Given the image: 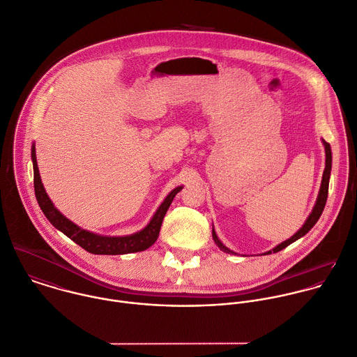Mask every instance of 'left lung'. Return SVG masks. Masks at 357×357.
<instances>
[{
  "mask_svg": "<svg viewBox=\"0 0 357 357\" xmlns=\"http://www.w3.org/2000/svg\"><path fill=\"white\" fill-rule=\"evenodd\" d=\"M323 144H324V149H326V168H324V174H323V179H321V186H320V192H319V196H317V200H316V204L310 213V215L307 217V220L305 221V224L302 225V228L294 235L291 236L289 239H287L285 242L277 245L274 249L263 253V255H271V253H277L282 249H285L287 246H289L291 243L296 242L298 239L303 238L314 225L316 222L319 221V218L321 217L323 211H324V207H326V203H327V197H328V185H330V176H331V167H333V153H331V146L323 139L321 140ZM213 239L215 242V245L220 248V250L225 252V253H229V255H236L234 250L228 249L217 236L215 231H214V227H213Z\"/></svg>",
  "mask_w": 357,
  "mask_h": 357,
  "instance_id": "1",
  "label": "left lung"
}]
</instances>
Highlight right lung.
I'll list each match as a JSON object with an SVG mask.
<instances>
[{"label":"right lung","instance_id":"obj_1","mask_svg":"<svg viewBox=\"0 0 357 357\" xmlns=\"http://www.w3.org/2000/svg\"><path fill=\"white\" fill-rule=\"evenodd\" d=\"M31 161H33V174H34V193L41 211L44 213L47 220L52 224V227H55L58 231H61L63 235H66L80 248H83L84 250L93 255H126V253H136V252H143L149 249L158 238L162 220L174 197L183 188V186H178L168 193V196L164 199V202L160 204V207L151 217L150 222L142 231H137L132 235H125V236H104V235H98L77 227L76 224L69 221L54 206L40 178L34 143L31 146Z\"/></svg>","mask_w":357,"mask_h":357}]
</instances>
